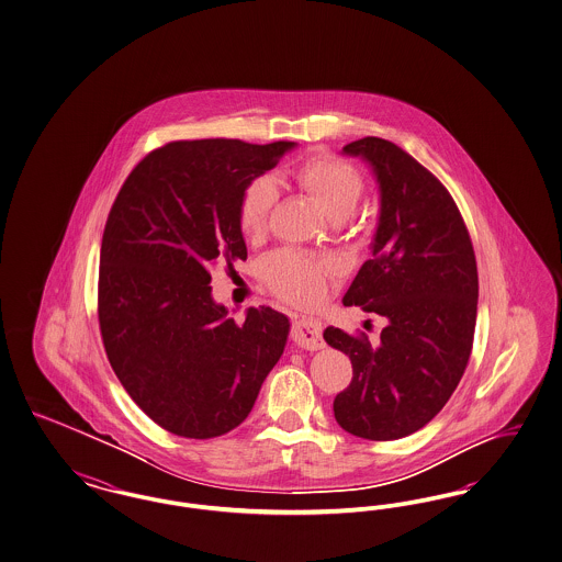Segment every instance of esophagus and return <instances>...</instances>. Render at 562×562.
<instances>
[{
	"label": "esophagus",
	"instance_id": "1",
	"mask_svg": "<svg viewBox=\"0 0 562 562\" xmlns=\"http://www.w3.org/2000/svg\"><path fill=\"white\" fill-rule=\"evenodd\" d=\"M292 340L296 346L306 348V350H319L324 348V338H322V324L315 319H296L292 324Z\"/></svg>",
	"mask_w": 562,
	"mask_h": 562
}]
</instances>
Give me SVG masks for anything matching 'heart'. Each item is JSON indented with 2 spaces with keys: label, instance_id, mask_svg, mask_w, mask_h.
I'll return each instance as SVG.
<instances>
[{
  "label": "heart",
  "instance_id": "1",
  "mask_svg": "<svg viewBox=\"0 0 562 562\" xmlns=\"http://www.w3.org/2000/svg\"><path fill=\"white\" fill-rule=\"evenodd\" d=\"M294 179L305 188L329 218L341 221L355 212L362 193L364 179L360 170L331 154H313L296 169ZM278 189L272 177H256L249 181L238 200L237 221L240 235L259 240L266 235ZM338 272L331 257L313 256L303 249H280L263 261V280L273 294L294 305H313L324 296L329 276Z\"/></svg>",
  "mask_w": 562,
  "mask_h": 562
}]
</instances>
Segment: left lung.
<instances>
[{"label":"left lung","mask_w":562,"mask_h":562,"mask_svg":"<svg viewBox=\"0 0 562 562\" xmlns=\"http://www.w3.org/2000/svg\"><path fill=\"white\" fill-rule=\"evenodd\" d=\"M344 153L373 167L381 214L373 256L344 294L387 319L379 344L327 327L352 360L334 400L338 425L369 441H395L428 425L456 392L474 344L477 268L460 207L441 181L390 139L362 137Z\"/></svg>","instance_id":"8db88e82"}]
</instances>
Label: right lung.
Segmentation results:
<instances>
[{
    "label": "right lung",
    "mask_w": 562,
    "mask_h": 562,
    "mask_svg": "<svg viewBox=\"0 0 562 562\" xmlns=\"http://www.w3.org/2000/svg\"><path fill=\"white\" fill-rule=\"evenodd\" d=\"M294 142L179 139L146 154L104 224L99 325L104 352L139 409L177 437L237 428L280 360L289 317L251 306L243 324L212 299V272L247 259L245 186Z\"/></svg>",
    "instance_id": "add662e5"
}]
</instances>
